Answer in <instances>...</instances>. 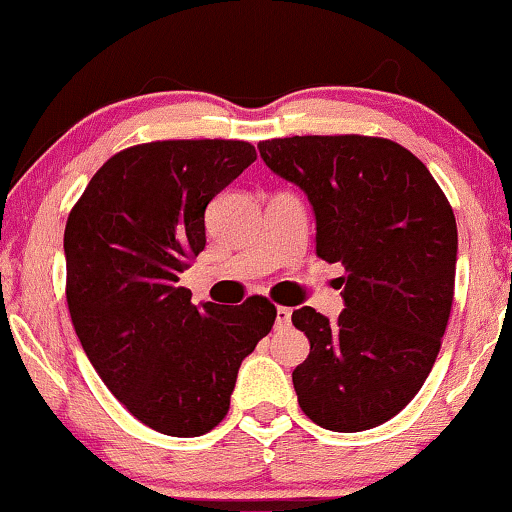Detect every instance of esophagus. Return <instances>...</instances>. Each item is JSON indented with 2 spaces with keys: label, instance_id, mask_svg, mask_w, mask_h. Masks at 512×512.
I'll return each mask as SVG.
<instances>
[{
  "label": "esophagus",
  "instance_id": "1",
  "mask_svg": "<svg viewBox=\"0 0 512 512\" xmlns=\"http://www.w3.org/2000/svg\"><path fill=\"white\" fill-rule=\"evenodd\" d=\"M293 312L288 307H276V328H290Z\"/></svg>",
  "mask_w": 512,
  "mask_h": 512
}]
</instances>
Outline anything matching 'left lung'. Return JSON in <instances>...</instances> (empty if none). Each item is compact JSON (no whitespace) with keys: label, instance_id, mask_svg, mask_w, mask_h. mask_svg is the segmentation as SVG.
<instances>
[{"label":"left lung","instance_id":"8db88e82","mask_svg":"<svg viewBox=\"0 0 512 512\" xmlns=\"http://www.w3.org/2000/svg\"><path fill=\"white\" fill-rule=\"evenodd\" d=\"M257 148L312 203L316 255L345 264L338 321L293 312L309 340L293 371L300 409L333 432L383 425L416 397L442 347L458 255L449 200L390 139L286 137Z\"/></svg>","mask_w":512,"mask_h":512}]
</instances>
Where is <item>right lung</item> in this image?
<instances>
[{
  "mask_svg": "<svg viewBox=\"0 0 512 512\" xmlns=\"http://www.w3.org/2000/svg\"><path fill=\"white\" fill-rule=\"evenodd\" d=\"M248 141H153L103 163L63 236L68 309L96 373L125 409L172 437H200L229 411L243 359L276 307L191 304L179 276L205 248V208L255 163Z\"/></svg>",
  "mask_w": 512,
  "mask_h": 512,
  "instance_id": "right-lung-1",
  "label": "right lung"
}]
</instances>
